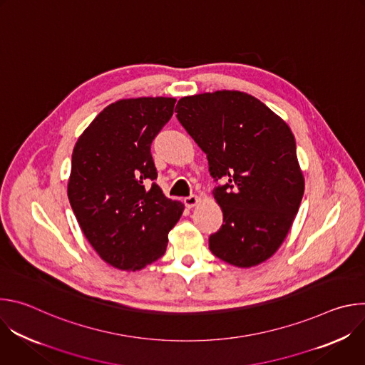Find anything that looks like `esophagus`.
<instances>
[{"instance_id":"obj_1","label":"esophagus","mask_w":365,"mask_h":365,"mask_svg":"<svg viewBox=\"0 0 365 365\" xmlns=\"http://www.w3.org/2000/svg\"><path fill=\"white\" fill-rule=\"evenodd\" d=\"M197 203H199V197H197L196 195H190V196L185 197V205H186L187 207H193V206L197 205Z\"/></svg>"}]
</instances>
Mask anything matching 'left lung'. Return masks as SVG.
I'll return each mask as SVG.
<instances>
[{"mask_svg": "<svg viewBox=\"0 0 365 365\" xmlns=\"http://www.w3.org/2000/svg\"><path fill=\"white\" fill-rule=\"evenodd\" d=\"M178 120L206 154L224 224L210 250L235 267L270 258L284 241L304 190L289 125L257 98L240 91L185 96Z\"/></svg>", "mask_w": 365, "mask_h": 365, "instance_id": "obj_1", "label": "left lung"}]
</instances>
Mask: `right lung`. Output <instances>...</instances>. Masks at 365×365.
<instances>
[{"mask_svg":"<svg viewBox=\"0 0 365 365\" xmlns=\"http://www.w3.org/2000/svg\"><path fill=\"white\" fill-rule=\"evenodd\" d=\"M175 98L120 99L78 138L68 196L79 227L103 262L135 272L159 259L185 206L166 197L151 143L173 115Z\"/></svg>","mask_w":365,"mask_h":365,"instance_id":"right-lung-1","label":"right lung"}]
</instances>
